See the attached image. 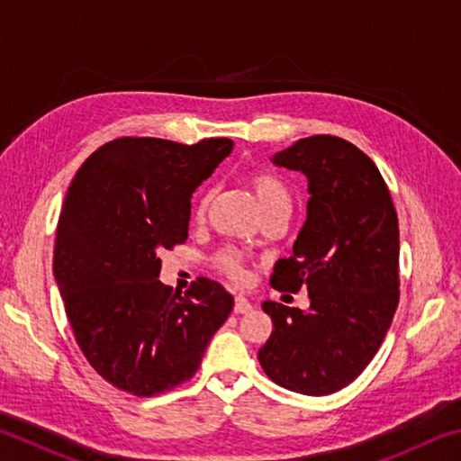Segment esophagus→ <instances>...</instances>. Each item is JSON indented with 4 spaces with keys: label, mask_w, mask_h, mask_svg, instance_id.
<instances>
[{
    "label": "esophagus",
    "mask_w": 461,
    "mask_h": 461,
    "mask_svg": "<svg viewBox=\"0 0 461 461\" xmlns=\"http://www.w3.org/2000/svg\"><path fill=\"white\" fill-rule=\"evenodd\" d=\"M249 311H252V303H249L246 296L238 294L236 296V303H233V313L244 315V313H249Z\"/></svg>",
    "instance_id": "esophagus-1"
}]
</instances>
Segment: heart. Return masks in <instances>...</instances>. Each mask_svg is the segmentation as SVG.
<instances>
[{"instance_id":"obj_1","label":"heart","mask_w":461,"mask_h":461,"mask_svg":"<svg viewBox=\"0 0 461 461\" xmlns=\"http://www.w3.org/2000/svg\"><path fill=\"white\" fill-rule=\"evenodd\" d=\"M246 183L249 186V191H252L256 203H258V209L262 212V215H267L268 212H272V209H278V207H291V193H288L286 185L280 181L278 176L268 175V173H252L248 175ZM209 201H212V193L203 194L197 209L199 220H203V215H205ZM213 262L217 270L228 278L236 280V283L246 280L248 270H246L244 256L236 252V249L231 248L221 249V252L215 256Z\"/></svg>"}]
</instances>
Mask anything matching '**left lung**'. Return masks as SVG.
I'll use <instances>...</instances> for the list:
<instances>
[{"instance_id": "1", "label": "left lung", "mask_w": 461, "mask_h": 461, "mask_svg": "<svg viewBox=\"0 0 461 461\" xmlns=\"http://www.w3.org/2000/svg\"><path fill=\"white\" fill-rule=\"evenodd\" d=\"M307 176V220L270 285L307 288L301 311L264 301L275 330L262 370L293 393L323 396L360 376L399 305V220L376 165L335 136H311L270 158Z\"/></svg>"}]
</instances>
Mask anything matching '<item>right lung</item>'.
Wrapping results in <instances>:
<instances>
[{
    "mask_svg": "<svg viewBox=\"0 0 461 461\" xmlns=\"http://www.w3.org/2000/svg\"><path fill=\"white\" fill-rule=\"evenodd\" d=\"M233 142L118 138L77 170L62 205L54 280L77 343L109 384L154 396L193 378L233 296L197 278L181 296L158 280L162 249L189 236L191 197Z\"/></svg>",
    "mask_w": 461,
    "mask_h": 461,
    "instance_id": "obj_1",
    "label": "right lung"
}]
</instances>
